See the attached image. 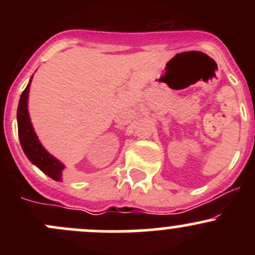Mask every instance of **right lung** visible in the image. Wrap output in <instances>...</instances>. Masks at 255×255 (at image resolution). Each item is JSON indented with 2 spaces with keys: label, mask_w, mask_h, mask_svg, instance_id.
Segmentation results:
<instances>
[{
  "label": "right lung",
  "mask_w": 255,
  "mask_h": 255,
  "mask_svg": "<svg viewBox=\"0 0 255 255\" xmlns=\"http://www.w3.org/2000/svg\"><path fill=\"white\" fill-rule=\"evenodd\" d=\"M33 75L30 76L29 82L24 91L22 92L17 109V122H18V137H19L20 145L23 151L29 159L30 163L34 164L37 168L49 177L55 181L63 180V170L65 165L60 160L51 155L50 153L42 145L34 132L32 122H30L29 112H28V95H29L30 82H32Z\"/></svg>",
  "instance_id": "add662e5"
}]
</instances>
